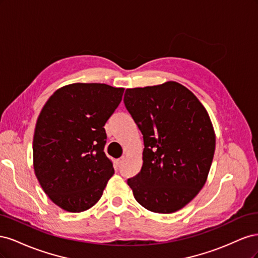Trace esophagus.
Instances as JSON below:
<instances>
[{
  "mask_svg": "<svg viewBox=\"0 0 258 258\" xmlns=\"http://www.w3.org/2000/svg\"><path fill=\"white\" fill-rule=\"evenodd\" d=\"M123 161H124V156H122V157L119 158V159H117V160H116V163H117V165H118V166H120V165H122Z\"/></svg>",
  "mask_w": 258,
  "mask_h": 258,
  "instance_id": "obj_1",
  "label": "esophagus"
}]
</instances>
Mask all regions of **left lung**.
<instances>
[{
    "instance_id": "1",
    "label": "left lung",
    "mask_w": 258,
    "mask_h": 258,
    "mask_svg": "<svg viewBox=\"0 0 258 258\" xmlns=\"http://www.w3.org/2000/svg\"><path fill=\"white\" fill-rule=\"evenodd\" d=\"M124 105L143 135V165L127 183L140 205L173 213L207 182L215 151L210 116L198 98L176 82L129 88Z\"/></svg>"
}]
</instances>
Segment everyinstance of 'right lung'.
I'll use <instances>...</instances> for the list:
<instances>
[{
    "label": "right lung",
    "instance_id": "add662e5",
    "mask_svg": "<svg viewBox=\"0 0 258 258\" xmlns=\"http://www.w3.org/2000/svg\"><path fill=\"white\" fill-rule=\"evenodd\" d=\"M123 88L75 83L53 92L38 115L33 167L43 190L59 208L79 213L95 206L114 174L103 128Z\"/></svg>",
    "mask_w": 258,
    "mask_h": 258
}]
</instances>
